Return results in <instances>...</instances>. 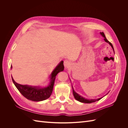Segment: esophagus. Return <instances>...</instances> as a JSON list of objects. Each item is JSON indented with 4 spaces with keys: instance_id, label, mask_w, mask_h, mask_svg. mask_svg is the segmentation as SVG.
<instances>
[{
    "instance_id": "obj_1",
    "label": "esophagus",
    "mask_w": 128,
    "mask_h": 128,
    "mask_svg": "<svg viewBox=\"0 0 128 128\" xmlns=\"http://www.w3.org/2000/svg\"><path fill=\"white\" fill-rule=\"evenodd\" d=\"M70 65V61H69L68 60H64V66L65 68H68Z\"/></svg>"
}]
</instances>
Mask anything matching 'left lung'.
Returning a JSON list of instances; mask_svg holds the SVG:
<instances>
[{
	"label": "left lung",
	"mask_w": 128,
	"mask_h": 128,
	"mask_svg": "<svg viewBox=\"0 0 128 128\" xmlns=\"http://www.w3.org/2000/svg\"><path fill=\"white\" fill-rule=\"evenodd\" d=\"M100 34H102V35L104 37V40H105V42H108V43H109V44L112 46V48H113V50H114V48H113V45H112V43L110 42L109 41H108L107 39L105 37V35H104V34L103 32H100ZM72 93H73V95L74 96L75 98L77 100H78V101L81 102H83V103H87V104H89V103H92V102H95L96 101H98V100H100L102 98H99V99H85L84 98L82 97V96H80L79 94H76V93L74 91V90H73L72 88Z\"/></svg>",
	"instance_id": "left-lung-1"
}]
</instances>
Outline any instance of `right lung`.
<instances>
[{"label": "right lung", "mask_w": 128, "mask_h": 128, "mask_svg": "<svg viewBox=\"0 0 128 128\" xmlns=\"http://www.w3.org/2000/svg\"><path fill=\"white\" fill-rule=\"evenodd\" d=\"M12 68V66H11L10 68ZM64 69V62L62 61L51 74V82H50L49 86L45 88H38L37 87L23 86V85L15 82L12 77V79L18 90L25 98L28 100H32V101L40 102L47 99L51 96L53 91L56 77L58 73L63 71Z\"/></svg>", "instance_id": "1"}]
</instances>
